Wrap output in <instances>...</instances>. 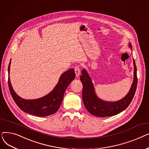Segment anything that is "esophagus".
<instances>
[{"label":"esophagus","mask_w":149,"mask_h":149,"mask_svg":"<svg viewBox=\"0 0 149 149\" xmlns=\"http://www.w3.org/2000/svg\"><path fill=\"white\" fill-rule=\"evenodd\" d=\"M74 70H75V73L77 77H79L80 74V68L79 66H77L75 67L74 68Z\"/></svg>","instance_id":"34e87169"}]
</instances>
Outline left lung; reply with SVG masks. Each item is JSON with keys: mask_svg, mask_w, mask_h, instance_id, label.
<instances>
[{"mask_svg": "<svg viewBox=\"0 0 149 149\" xmlns=\"http://www.w3.org/2000/svg\"><path fill=\"white\" fill-rule=\"evenodd\" d=\"M129 46L132 48L131 43ZM134 79L130 91L124 98L115 102H106L99 99L95 95L94 88L88 74L85 69L82 70V75L80 76V80L83 84L82 99L86 109L89 113L100 117L111 116L121 112L128 107L135 95L138 83L136 66L134 59Z\"/></svg>", "mask_w": 149, "mask_h": 149, "instance_id": "1", "label": "left lung"}]
</instances>
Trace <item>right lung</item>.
Masks as SVG:
<instances>
[{"label": "right lung", "mask_w": 149, "mask_h": 149, "mask_svg": "<svg viewBox=\"0 0 149 149\" xmlns=\"http://www.w3.org/2000/svg\"><path fill=\"white\" fill-rule=\"evenodd\" d=\"M11 60L8 66V74H10ZM75 77L74 69H70L60 76L57 84L53 91L43 98L36 100H24L18 96L14 91L8 77V86L11 95L18 107L23 112L37 116H46L56 113L59 109L65 91Z\"/></svg>", "instance_id": "1"}]
</instances>
